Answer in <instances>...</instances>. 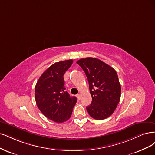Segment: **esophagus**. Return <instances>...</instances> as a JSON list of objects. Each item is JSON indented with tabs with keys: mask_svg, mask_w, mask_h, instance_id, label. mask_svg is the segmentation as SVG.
Here are the masks:
<instances>
[{
	"mask_svg": "<svg viewBox=\"0 0 155 155\" xmlns=\"http://www.w3.org/2000/svg\"><path fill=\"white\" fill-rule=\"evenodd\" d=\"M77 97L78 99H80V98H81V94H80V93L77 94Z\"/></svg>",
	"mask_w": 155,
	"mask_h": 155,
	"instance_id": "esophagus-1",
	"label": "esophagus"
}]
</instances>
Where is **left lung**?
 Here are the masks:
<instances>
[{
  "mask_svg": "<svg viewBox=\"0 0 155 155\" xmlns=\"http://www.w3.org/2000/svg\"><path fill=\"white\" fill-rule=\"evenodd\" d=\"M87 77L91 104L86 107L92 118L104 120L115 110L121 95L117 73L108 64L96 58H81L77 62Z\"/></svg>",
  "mask_w": 155,
  "mask_h": 155,
  "instance_id": "8db88e82",
  "label": "left lung"
}]
</instances>
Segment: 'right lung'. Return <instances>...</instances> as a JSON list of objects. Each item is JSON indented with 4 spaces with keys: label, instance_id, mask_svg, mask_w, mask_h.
Returning a JSON list of instances; mask_svg holds the SVG:
<instances>
[{
    "label": "right lung",
    "instance_id": "obj_1",
    "mask_svg": "<svg viewBox=\"0 0 155 155\" xmlns=\"http://www.w3.org/2000/svg\"><path fill=\"white\" fill-rule=\"evenodd\" d=\"M73 62L67 60L51 65L39 78L35 88V97L40 111L57 123L66 122L71 117L77 102V98L69 95L64 87V74Z\"/></svg>",
    "mask_w": 155,
    "mask_h": 155
}]
</instances>
